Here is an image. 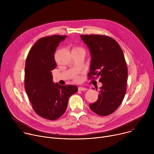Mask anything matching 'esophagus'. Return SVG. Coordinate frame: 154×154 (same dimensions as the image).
Segmentation results:
<instances>
[{
    "mask_svg": "<svg viewBox=\"0 0 154 154\" xmlns=\"http://www.w3.org/2000/svg\"><path fill=\"white\" fill-rule=\"evenodd\" d=\"M79 91H86L87 90V88L84 87H79Z\"/></svg>",
    "mask_w": 154,
    "mask_h": 154,
    "instance_id": "1",
    "label": "esophagus"
}]
</instances>
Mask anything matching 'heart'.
<instances>
[{
    "label": "heart",
    "mask_w": 154,
    "mask_h": 154,
    "mask_svg": "<svg viewBox=\"0 0 154 154\" xmlns=\"http://www.w3.org/2000/svg\"><path fill=\"white\" fill-rule=\"evenodd\" d=\"M73 51H80V52H84L85 53V51H84V49L82 48H80V47H75L73 48L72 49ZM76 79H78V78H77Z\"/></svg>",
    "instance_id": "obj_1"
}]
</instances>
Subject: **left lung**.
Wrapping results in <instances>:
<instances>
[{
    "label": "left lung",
    "mask_w": 154,
    "mask_h": 154,
    "mask_svg": "<svg viewBox=\"0 0 154 154\" xmlns=\"http://www.w3.org/2000/svg\"><path fill=\"white\" fill-rule=\"evenodd\" d=\"M80 37L91 54L89 79L99 78L102 83L97 100L90 104V108L98 115H109L119 106L126 93L128 72L124 53L111 37L99 35Z\"/></svg>",
    "instance_id": "obj_1"
}]
</instances>
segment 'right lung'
<instances>
[{
    "label": "right lung",
    "mask_w": 154,
    "mask_h": 154,
    "mask_svg": "<svg viewBox=\"0 0 154 154\" xmlns=\"http://www.w3.org/2000/svg\"><path fill=\"white\" fill-rule=\"evenodd\" d=\"M66 36L39 39L30 50L25 68V89L34 111L39 116L55 120L66 110L69 97L78 91L74 85L54 83L52 71L57 64L55 51Z\"/></svg>",
    "instance_id": "add662e5"
}]
</instances>
